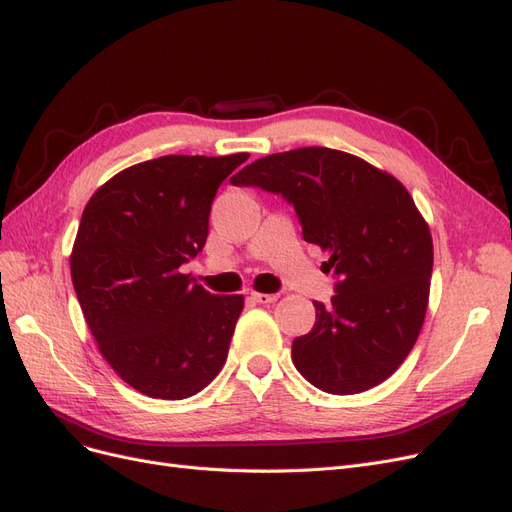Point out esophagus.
Instances as JSON below:
<instances>
[{
    "label": "esophagus",
    "instance_id": "34e87169",
    "mask_svg": "<svg viewBox=\"0 0 512 512\" xmlns=\"http://www.w3.org/2000/svg\"><path fill=\"white\" fill-rule=\"evenodd\" d=\"M252 299L260 305H269V303H275L277 299H280V294H267V292H252Z\"/></svg>",
    "mask_w": 512,
    "mask_h": 512
}]
</instances>
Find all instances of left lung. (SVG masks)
<instances>
[{
    "label": "left lung",
    "instance_id": "left-lung-1",
    "mask_svg": "<svg viewBox=\"0 0 512 512\" xmlns=\"http://www.w3.org/2000/svg\"><path fill=\"white\" fill-rule=\"evenodd\" d=\"M232 185L282 194L307 243L329 252L335 297L314 301L316 324L292 342V363L316 389L363 393L404 363L421 333L433 269L431 232L393 175L327 147L247 164Z\"/></svg>",
    "mask_w": 512,
    "mask_h": 512
}]
</instances>
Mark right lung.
<instances>
[{"mask_svg":"<svg viewBox=\"0 0 512 512\" xmlns=\"http://www.w3.org/2000/svg\"><path fill=\"white\" fill-rule=\"evenodd\" d=\"M247 153L162 156L89 198L70 273L106 363L138 393L185 399L226 363L241 294H211L181 267L205 247L222 181Z\"/></svg>","mask_w":512,"mask_h":512,"instance_id":"right-lung-1","label":"right lung"}]
</instances>
